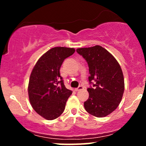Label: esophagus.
I'll list each match as a JSON object with an SVG mask.
<instances>
[{
	"mask_svg": "<svg viewBox=\"0 0 146 146\" xmlns=\"http://www.w3.org/2000/svg\"><path fill=\"white\" fill-rule=\"evenodd\" d=\"M84 88V87L82 86H78V88H75V91H78V90H82Z\"/></svg>",
	"mask_w": 146,
	"mask_h": 146,
	"instance_id": "34e87169",
	"label": "esophagus"
}]
</instances>
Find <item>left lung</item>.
Listing matches in <instances>:
<instances>
[{"label":"left lung","mask_w":146,"mask_h":146,"mask_svg":"<svg viewBox=\"0 0 146 146\" xmlns=\"http://www.w3.org/2000/svg\"><path fill=\"white\" fill-rule=\"evenodd\" d=\"M89 68V97L84 103L88 113L97 117L108 115L118 107L124 92L121 66L113 55L100 45L77 48Z\"/></svg>","instance_id":"left-lung-1"}]
</instances>
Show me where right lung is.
Listing matches in <instances>:
<instances>
[{
    "label": "right lung",
    "mask_w": 146,
    "mask_h": 146,
    "mask_svg": "<svg viewBox=\"0 0 146 146\" xmlns=\"http://www.w3.org/2000/svg\"><path fill=\"white\" fill-rule=\"evenodd\" d=\"M73 48L54 47L38 60L30 75L28 93L31 106L47 120L58 118L72 94L64 84L60 69L64 60L72 56Z\"/></svg>",
    "instance_id": "1"
}]
</instances>
